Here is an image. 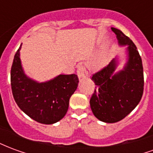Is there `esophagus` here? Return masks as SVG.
I'll list each match as a JSON object with an SVG mask.
<instances>
[{"label":"esophagus","instance_id":"34e87169","mask_svg":"<svg viewBox=\"0 0 153 153\" xmlns=\"http://www.w3.org/2000/svg\"><path fill=\"white\" fill-rule=\"evenodd\" d=\"M77 74L79 79L81 78H85L88 76V71L86 70V68L83 66V65H79L78 67V70H77Z\"/></svg>","mask_w":153,"mask_h":153}]
</instances>
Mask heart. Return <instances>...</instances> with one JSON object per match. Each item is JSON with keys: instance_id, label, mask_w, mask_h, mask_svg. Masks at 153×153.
<instances>
[{"instance_id": "heart-1", "label": "heart", "mask_w": 153, "mask_h": 153, "mask_svg": "<svg viewBox=\"0 0 153 153\" xmlns=\"http://www.w3.org/2000/svg\"><path fill=\"white\" fill-rule=\"evenodd\" d=\"M99 62H102V60H100V61H99Z\"/></svg>"}]
</instances>
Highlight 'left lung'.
<instances>
[{
  "label": "left lung",
  "mask_w": 153,
  "mask_h": 153,
  "mask_svg": "<svg viewBox=\"0 0 153 153\" xmlns=\"http://www.w3.org/2000/svg\"><path fill=\"white\" fill-rule=\"evenodd\" d=\"M120 46H127V62L124 69L115 73L118 58L113 59L92 76L95 90L90 99L93 115L99 120L115 123L131 112L143 93V68L137 47L120 30L111 28Z\"/></svg>",
  "instance_id": "left-lung-1"
}]
</instances>
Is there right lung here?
Listing matches in <instances>:
<instances>
[{
    "mask_svg": "<svg viewBox=\"0 0 153 153\" xmlns=\"http://www.w3.org/2000/svg\"><path fill=\"white\" fill-rule=\"evenodd\" d=\"M21 46L15 53L10 71L15 102L35 121L45 125L56 123L66 114L70 97L78 87V76L74 74H60L43 83L32 79L22 67L19 57Z\"/></svg>",
    "mask_w": 153,
    "mask_h": 153,
    "instance_id": "1",
    "label": "right lung"
}]
</instances>
